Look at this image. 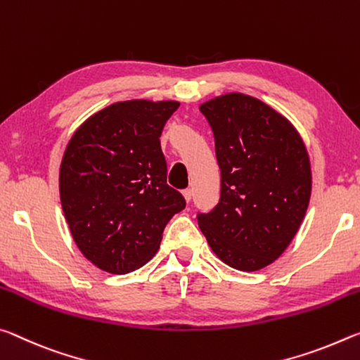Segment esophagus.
I'll return each mask as SVG.
<instances>
[{"label":"esophagus","mask_w":360,"mask_h":360,"mask_svg":"<svg viewBox=\"0 0 360 360\" xmlns=\"http://www.w3.org/2000/svg\"><path fill=\"white\" fill-rule=\"evenodd\" d=\"M184 196L186 199V202H190L191 199H193V190H190V188H188V190L184 191Z\"/></svg>","instance_id":"1"}]
</instances>
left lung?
I'll use <instances>...</instances> for the list:
<instances>
[{"label": "left lung", "mask_w": 360, "mask_h": 360, "mask_svg": "<svg viewBox=\"0 0 360 360\" xmlns=\"http://www.w3.org/2000/svg\"><path fill=\"white\" fill-rule=\"evenodd\" d=\"M221 174L220 199L196 219L212 250L240 271H257L287 249L311 196L308 151L290 122L266 103L226 94L202 103Z\"/></svg>", "instance_id": "left-lung-1"}]
</instances>
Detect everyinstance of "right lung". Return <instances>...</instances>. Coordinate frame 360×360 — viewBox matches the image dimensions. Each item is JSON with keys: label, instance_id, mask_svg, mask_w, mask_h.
I'll list each match as a JSON object with an SVG mask.
<instances>
[{"label": "right lung", "instance_id": "right-lung-1", "mask_svg": "<svg viewBox=\"0 0 360 360\" xmlns=\"http://www.w3.org/2000/svg\"><path fill=\"white\" fill-rule=\"evenodd\" d=\"M179 102L129 100L91 116L60 166V201L76 245L113 274L155 255L167 221L186 201L167 185L162 129Z\"/></svg>", "mask_w": 360, "mask_h": 360}]
</instances>
